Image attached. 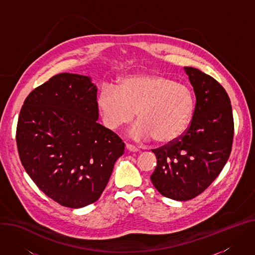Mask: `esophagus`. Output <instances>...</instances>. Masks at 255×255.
Segmentation results:
<instances>
[{"label": "esophagus", "mask_w": 255, "mask_h": 255, "mask_svg": "<svg viewBox=\"0 0 255 255\" xmlns=\"http://www.w3.org/2000/svg\"><path fill=\"white\" fill-rule=\"evenodd\" d=\"M126 148H127L129 151H131V152H136V151H138V148H137V147H135L134 145L129 144V143L126 144Z\"/></svg>", "instance_id": "esophagus-1"}]
</instances>
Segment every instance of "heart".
<instances>
[{
	"label": "heart",
	"mask_w": 255,
	"mask_h": 255,
	"mask_svg": "<svg viewBox=\"0 0 255 255\" xmlns=\"http://www.w3.org/2000/svg\"><path fill=\"white\" fill-rule=\"evenodd\" d=\"M104 125L115 130L130 123L137 112L140 120L130 131L136 139L153 138L170 143L187 130L194 112L192 90L156 73L123 77L116 88L104 84L97 98Z\"/></svg>",
	"instance_id": "heart-1"
}]
</instances>
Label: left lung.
Listing matches in <instances>:
<instances>
[{
    "label": "left lung",
    "mask_w": 255,
    "mask_h": 255,
    "mask_svg": "<svg viewBox=\"0 0 255 255\" xmlns=\"http://www.w3.org/2000/svg\"><path fill=\"white\" fill-rule=\"evenodd\" d=\"M196 99L192 119L178 139L155 149L150 180L168 198L185 201L202 193L219 176L232 150L234 120L225 88L196 68L184 67Z\"/></svg>",
    "instance_id": "left-lung-1"
}]
</instances>
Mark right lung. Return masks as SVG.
<instances>
[{
	"label": "right lung",
	"mask_w": 255,
	"mask_h": 255,
	"mask_svg": "<svg viewBox=\"0 0 255 255\" xmlns=\"http://www.w3.org/2000/svg\"><path fill=\"white\" fill-rule=\"evenodd\" d=\"M97 86L87 76L61 73L34 88L16 129L21 163L36 186L63 206L97 201L125 149L99 124Z\"/></svg>",
	"instance_id": "right-lung-1"
}]
</instances>
